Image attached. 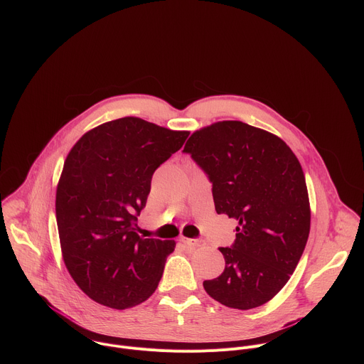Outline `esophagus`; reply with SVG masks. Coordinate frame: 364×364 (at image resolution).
<instances>
[{
    "label": "esophagus",
    "instance_id": "obj_1",
    "mask_svg": "<svg viewBox=\"0 0 364 364\" xmlns=\"http://www.w3.org/2000/svg\"><path fill=\"white\" fill-rule=\"evenodd\" d=\"M183 243L188 245V246H193V247H197V246H201L203 245V240L200 239H188V237H181L180 239Z\"/></svg>",
    "mask_w": 364,
    "mask_h": 364
}]
</instances>
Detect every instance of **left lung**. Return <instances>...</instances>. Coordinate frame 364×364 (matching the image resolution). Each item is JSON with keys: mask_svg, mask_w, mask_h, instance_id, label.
I'll use <instances>...</instances> for the list:
<instances>
[{"mask_svg": "<svg viewBox=\"0 0 364 364\" xmlns=\"http://www.w3.org/2000/svg\"><path fill=\"white\" fill-rule=\"evenodd\" d=\"M212 183L218 215L239 222L230 247H219L225 271L204 281L229 308L272 299L294 274L309 235V200L301 164L277 135L240 121L196 131L184 145Z\"/></svg>", "mask_w": 364, "mask_h": 364, "instance_id": "1", "label": "left lung"}]
</instances>
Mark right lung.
<instances>
[{"label":"right lung","instance_id":"right-lung-1","mask_svg":"<svg viewBox=\"0 0 364 364\" xmlns=\"http://www.w3.org/2000/svg\"><path fill=\"white\" fill-rule=\"evenodd\" d=\"M187 131L127 117L86 132L70 149L56 191L65 265L93 301L125 309L157 289L174 240L144 239L136 220L154 171Z\"/></svg>","mask_w":364,"mask_h":364}]
</instances>
